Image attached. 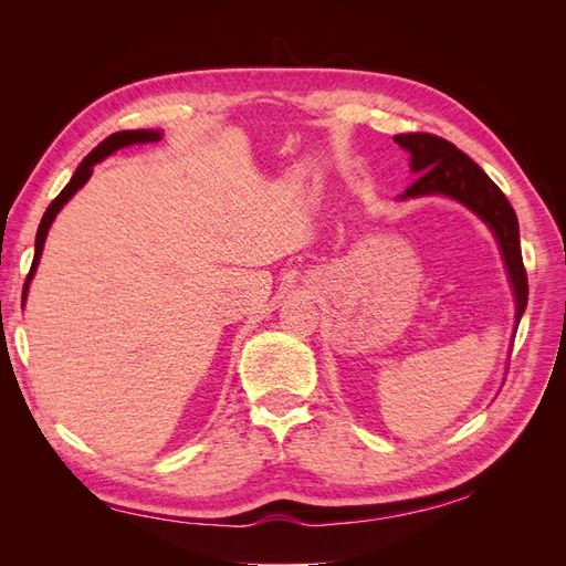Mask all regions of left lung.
<instances>
[{"instance_id":"left-lung-1","label":"left lung","mask_w":566,"mask_h":566,"mask_svg":"<svg viewBox=\"0 0 566 566\" xmlns=\"http://www.w3.org/2000/svg\"><path fill=\"white\" fill-rule=\"evenodd\" d=\"M410 156V172L420 175L399 200L424 198V196H447L465 205L484 224L491 229L499 241L503 262L507 269V279L515 293V331L526 310L528 283L522 262L520 248V224L512 205L495 186L489 175L465 153L455 148L451 142L434 134H397L394 136Z\"/></svg>"}]
</instances>
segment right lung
Wrapping results in <instances>:
<instances>
[{
  "label": "right lung",
  "mask_w": 566,
  "mask_h": 566,
  "mask_svg": "<svg viewBox=\"0 0 566 566\" xmlns=\"http://www.w3.org/2000/svg\"><path fill=\"white\" fill-rule=\"evenodd\" d=\"M160 139H163V132H158V129H125V132H115V134L108 136V139L101 142V144L90 153V156L80 163V167L75 169L73 179L65 184L63 191L56 196L54 202L49 205L44 217H42V221H40L38 238H35V260H32L30 273H28V279H25V285H23V304H25V297H28L30 281H32V276H35V271H38V264H40V256H42L44 241H46V233H49L51 224H54L56 214L63 210V205H65L67 200H71L84 184L90 181V177H92V172H94V165L101 163V160H106L108 156H113V153L119 150V148L136 146V144H150V142H160Z\"/></svg>",
  "instance_id": "1"
}]
</instances>
